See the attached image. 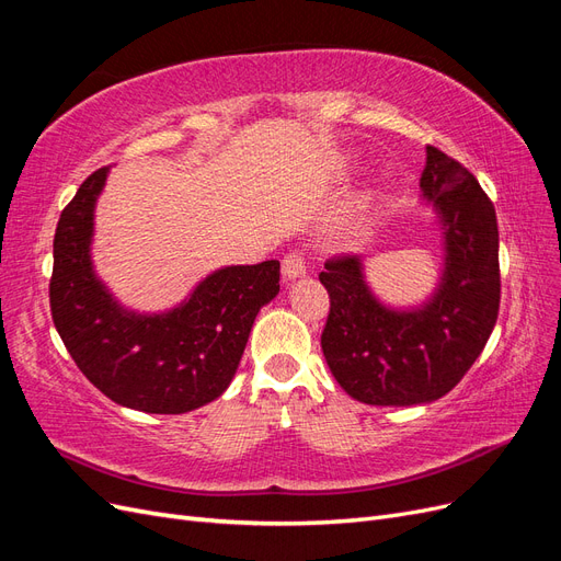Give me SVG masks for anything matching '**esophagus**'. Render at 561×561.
Here are the masks:
<instances>
[{
  "label": "esophagus",
  "mask_w": 561,
  "mask_h": 561,
  "mask_svg": "<svg viewBox=\"0 0 561 561\" xmlns=\"http://www.w3.org/2000/svg\"><path fill=\"white\" fill-rule=\"evenodd\" d=\"M304 274H307V260H304V254L295 248L283 257V278L293 280Z\"/></svg>",
  "instance_id": "esophagus-1"
}]
</instances>
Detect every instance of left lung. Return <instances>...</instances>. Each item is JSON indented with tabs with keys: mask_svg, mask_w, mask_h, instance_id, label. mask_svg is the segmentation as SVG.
Instances as JSON below:
<instances>
[{
	"mask_svg": "<svg viewBox=\"0 0 561 561\" xmlns=\"http://www.w3.org/2000/svg\"><path fill=\"white\" fill-rule=\"evenodd\" d=\"M421 192L445 225L447 266L437 295L416 311L371 297L353 254L320 271L330 313L320 346L346 393L365 404H421L447 396L478 360L501 304L499 225L491 198L466 165L428 147Z\"/></svg>",
	"mask_w": 561,
	"mask_h": 561,
	"instance_id": "left-lung-1",
	"label": "left lung"
}]
</instances>
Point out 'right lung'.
Returning a JSON list of instances; mask_svg holds the SVG:
<instances>
[{"label": "right lung", "instance_id": "1", "mask_svg": "<svg viewBox=\"0 0 561 561\" xmlns=\"http://www.w3.org/2000/svg\"><path fill=\"white\" fill-rule=\"evenodd\" d=\"M110 165L81 182L60 213L48 283L50 316L72 360L100 393L149 414H184L231 383L252 322L280 290V262L227 266L182 307L135 316L93 274V206Z\"/></svg>", "mask_w": 561, "mask_h": 561}]
</instances>
